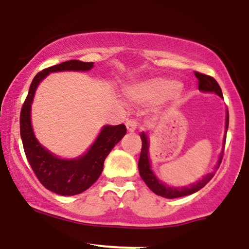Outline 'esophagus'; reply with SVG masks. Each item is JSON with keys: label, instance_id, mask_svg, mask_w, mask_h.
<instances>
[{"label": "esophagus", "instance_id": "esophagus-1", "mask_svg": "<svg viewBox=\"0 0 249 249\" xmlns=\"http://www.w3.org/2000/svg\"><path fill=\"white\" fill-rule=\"evenodd\" d=\"M125 125H126L128 132H133V131H136L137 127H138V122H137L136 119H127Z\"/></svg>", "mask_w": 249, "mask_h": 249}]
</instances>
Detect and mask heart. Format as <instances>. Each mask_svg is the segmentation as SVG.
I'll return each instance as SVG.
<instances>
[{
    "instance_id": "b5f03b06",
    "label": "heart",
    "mask_w": 249,
    "mask_h": 249,
    "mask_svg": "<svg viewBox=\"0 0 249 249\" xmlns=\"http://www.w3.org/2000/svg\"><path fill=\"white\" fill-rule=\"evenodd\" d=\"M180 90V84L171 79H152L144 84L138 85L131 90V95L139 101L144 102H164L176 96Z\"/></svg>"
}]
</instances>
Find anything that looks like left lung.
Here are the masks:
<instances>
[{
	"instance_id": "1",
	"label": "left lung",
	"mask_w": 249,
	"mask_h": 249,
	"mask_svg": "<svg viewBox=\"0 0 249 249\" xmlns=\"http://www.w3.org/2000/svg\"><path fill=\"white\" fill-rule=\"evenodd\" d=\"M194 75H196V78H198L199 90L215 92L216 95L222 97L221 88H220L218 82H216L213 77L205 75V73L198 72V71H196ZM228 121H230V116H228V111H227V118H226V132H227V128H228ZM141 138H142V151H141V157H139V161H138L139 174H141L142 179L144 180V182L147 185L148 188H150L153 193H156L157 196H164V198H168V199L190 196V194H193L198 192L199 190H201L205 185L211 181V179H212L214 174H215V172L208 173L207 176H205L201 180H199L196 184L191 185L190 187H181V188L168 187L166 185L161 184V182L154 177L152 171H151L150 160H148V141H147L146 134L142 132L141 134ZM225 142H226V138H225ZM222 154H224V152H222L221 156H220L219 164L222 160Z\"/></svg>"
}]
</instances>
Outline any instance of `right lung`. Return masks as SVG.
<instances>
[{"label":"right lung","mask_w":249,"mask_h":249,"mask_svg":"<svg viewBox=\"0 0 249 249\" xmlns=\"http://www.w3.org/2000/svg\"><path fill=\"white\" fill-rule=\"evenodd\" d=\"M92 67V62L71 59L42 70L31 82L29 93L22 105L19 130H21V138L28 161L43 186L51 192L61 196L79 194L95 184L96 180L102 174L105 158L117 142L125 136L126 126L124 124L116 125V126H110V125L104 126L95 144L84 156L72 160H65L51 154L37 142L30 122L31 103L39 82L45 76L49 75V72L67 70L88 71Z\"/></svg>","instance_id":"add662e5"}]
</instances>
